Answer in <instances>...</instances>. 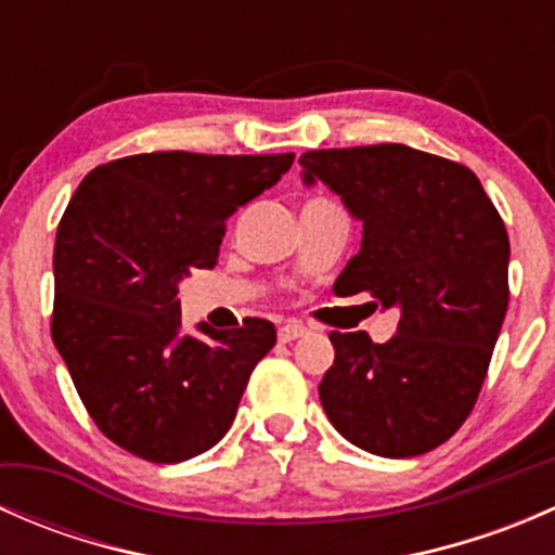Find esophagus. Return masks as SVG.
I'll list each match as a JSON object with an SVG mask.
<instances>
[{"label": "esophagus", "instance_id": "esophagus-1", "mask_svg": "<svg viewBox=\"0 0 555 555\" xmlns=\"http://www.w3.org/2000/svg\"><path fill=\"white\" fill-rule=\"evenodd\" d=\"M306 333H309V327H306V324L287 322L279 327V340H282V344H289V340H295V338H304Z\"/></svg>", "mask_w": 555, "mask_h": 555}]
</instances>
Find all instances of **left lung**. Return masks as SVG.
Here are the masks:
<instances>
[{"label":"left lung","instance_id":"obj_1","mask_svg":"<svg viewBox=\"0 0 555 555\" xmlns=\"http://www.w3.org/2000/svg\"><path fill=\"white\" fill-rule=\"evenodd\" d=\"M300 166L306 188L327 184L362 222L360 251L335 295L371 293L400 311L386 344L362 330L330 333L324 413L376 456L438 449L473 411L505 322V222L467 166L405 144L311 150Z\"/></svg>","mask_w":555,"mask_h":555}]
</instances>
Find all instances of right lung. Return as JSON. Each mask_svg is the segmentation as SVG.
<instances>
[{
	"mask_svg": "<svg viewBox=\"0 0 555 555\" xmlns=\"http://www.w3.org/2000/svg\"><path fill=\"white\" fill-rule=\"evenodd\" d=\"M295 155L142 153L99 166L55 233L53 344L99 429L147 462L220 443L257 362L266 319L182 330L179 284L215 268L228 217L289 171Z\"/></svg>",
	"mask_w": 555,
	"mask_h": 555,
	"instance_id": "1",
	"label": "right lung"
}]
</instances>
